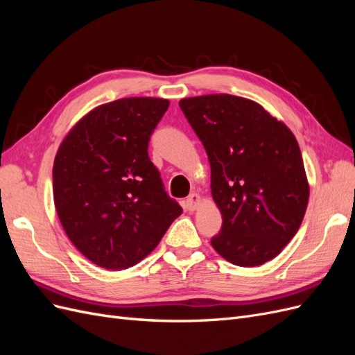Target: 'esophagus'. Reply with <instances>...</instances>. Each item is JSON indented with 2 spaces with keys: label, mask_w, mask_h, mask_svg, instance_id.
Returning a JSON list of instances; mask_svg holds the SVG:
<instances>
[{
  "label": "esophagus",
  "mask_w": 355,
  "mask_h": 355,
  "mask_svg": "<svg viewBox=\"0 0 355 355\" xmlns=\"http://www.w3.org/2000/svg\"><path fill=\"white\" fill-rule=\"evenodd\" d=\"M200 202H201L200 196L191 194V196L187 198V209H188L189 211H194V210H197V207L200 206Z\"/></svg>",
  "instance_id": "34e87169"
}]
</instances>
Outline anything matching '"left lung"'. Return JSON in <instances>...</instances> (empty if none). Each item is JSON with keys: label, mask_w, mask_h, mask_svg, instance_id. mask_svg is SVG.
Returning a JSON list of instances; mask_svg holds the SVG:
<instances>
[{"label": "left lung", "mask_w": 355, "mask_h": 355, "mask_svg": "<svg viewBox=\"0 0 355 355\" xmlns=\"http://www.w3.org/2000/svg\"><path fill=\"white\" fill-rule=\"evenodd\" d=\"M206 149L222 213L213 249L239 266L274 259L295 237L309 185L295 135L259 103L232 94L179 102Z\"/></svg>", "instance_id": "8db88e82"}]
</instances>
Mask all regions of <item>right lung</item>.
Returning <instances> with one entry per match:
<instances>
[{"mask_svg": "<svg viewBox=\"0 0 355 355\" xmlns=\"http://www.w3.org/2000/svg\"><path fill=\"white\" fill-rule=\"evenodd\" d=\"M167 99L125 98L90 111L63 139L53 164V198L72 244L106 270L141 262L182 207L167 196L148 155Z\"/></svg>", "mask_w": 355, "mask_h": 355, "instance_id": "right-lung-1", "label": "right lung"}]
</instances>
